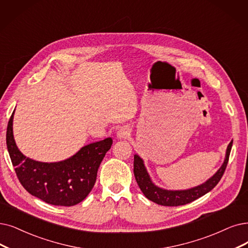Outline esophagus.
<instances>
[{
  "label": "esophagus",
  "mask_w": 248,
  "mask_h": 248,
  "mask_svg": "<svg viewBox=\"0 0 248 248\" xmlns=\"http://www.w3.org/2000/svg\"><path fill=\"white\" fill-rule=\"evenodd\" d=\"M129 135H130V131L126 127L120 128V129H119V131L117 132V136L119 138H126V137H128Z\"/></svg>",
  "instance_id": "esophagus-1"
}]
</instances>
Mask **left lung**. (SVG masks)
<instances>
[{"instance_id":"obj_1","label":"left lung","mask_w":248,"mask_h":248,"mask_svg":"<svg viewBox=\"0 0 248 248\" xmlns=\"http://www.w3.org/2000/svg\"><path fill=\"white\" fill-rule=\"evenodd\" d=\"M232 143L233 141H231L227 147L225 162L219 169V171H217L211 178V179L207 180L205 183L200 186H196L194 188H191V189L171 191V190H165V189H162V188L156 187L151 181L150 176H148L145 170L142 160L137 155H134V162H133V167H134L133 173L135 176L136 182L138 186H140V190L145 195L146 199L157 204L165 205V206H178V205L189 203L197 199H200V197H202L209 191H211L213 188L219 183L226 170L228 161H229Z\"/></svg>"}]
</instances>
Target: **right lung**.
Wrapping results in <instances>:
<instances>
[{
  "label": "right lung",
  "mask_w": 248,
  "mask_h": 248,
  "mask_svg": "<svg viewBox=\"0 0 248 248\" xmlns=\"http://www.w3.org/2000/svg\"><path fill=\"white\" fill-rule=\"evenodd\" d=\"M13 115L14 112L8 122L6 142L21 185L49 204L71 206L82 202L94 186L98 167L113 144L112 138L87 144L63 162H36L18 150L13 136Z\"/></svg>",
  "instance_id": "1"
}]
</instances>
